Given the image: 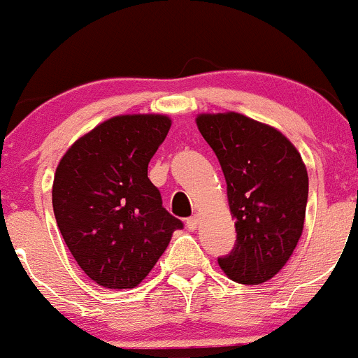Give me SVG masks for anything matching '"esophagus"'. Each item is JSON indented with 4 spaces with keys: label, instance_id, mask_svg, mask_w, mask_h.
<instances>
[{
    "label": "esophagus",
    "instance_id": "obj_1",
    "mask_svg": "<svg viewBox=\"0 0 358 358\" xmlns=\"http://www.w3.org/2000/svg\"><path fill=\"white\" fill-rule=\"evenodd\" d=\"M198 222H200V217H198V215H193V217H189V219L186 220V226H187V229H189V231H196V227H198Z\"/></svg>",
    "mask_w": 358,
    "mask_h": 358
}]
</instances>
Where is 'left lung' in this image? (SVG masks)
I'll return each mask as SVG.
<instances>
[{"mask_svg": "<svg viewBox=\"0 0 358 358\" xmlns=\"http://www.w3.org/2000/svg\"><path fill=\"white\" fill-rule=\"evenodd\" d=\"M196 125L219 158L236 219V245L220 268L239 285H262L285 267L303 233L307 169L285 134L241 113H201Z\"/></svg>", "mask_w": 358, "mask_h": 358, "instance_id": "obj_1", "label": "left lung"}]
</instances>
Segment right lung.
<instances>
[{
	"label": "right lung",
	"mask_w": 358,
	"mask_h": 358,
	"mask_svg": "<svg viewBox=\"0 0 358 358\" xmlns=\"http://www.w3.org/2000/svg\"><path fill=\"white\" fill-rule=\"evenodd\" d=\"M169 129L167 115L112 117L77 139L55 172L58 229L79 267L103 288H136L182 229L148 179Z\"/></svg>",
	"instance_id": "1"
}]
</instances>
